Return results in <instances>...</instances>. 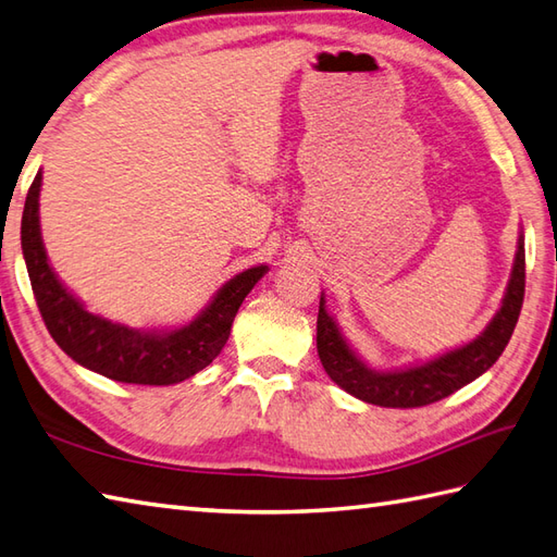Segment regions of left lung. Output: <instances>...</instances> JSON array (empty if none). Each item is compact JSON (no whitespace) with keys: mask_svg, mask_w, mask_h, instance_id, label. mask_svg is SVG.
<instances>
[{"mask_svg":"<svg viewBox=\"0 0 557 557\" xmlns=\"http://www.w3.org/2000/svg\"><path fill=\"white\" fill-rule=\"evenodd\" d=\"M524 301V239L517 242L515 265L506 299L480 337L422 366L377 372L360 360L346 344L337 322L325 310L320 296L318 356L320 363L344 392L382 408H420L458 392L460 386L484 374L508 346Z\"/></svg>","mask_w":557,"mask_h":557,"instance_id":"obj_1","label":"left lung"}]
</instances>
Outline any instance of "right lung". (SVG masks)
<instances>
[{"instance_id": "obj_1", "label": "right lung", "mask_w": 557, "mask_h": 557, "mask_svg": "<svg viewBox=\"0 0 557 557\" xmlns=\"http://www.w3.org/2000/svg\"><path fill=\"white\" fill-rule=\"evenodd\" d=\"M40 187L42 171H37L25 197L21 247L37 308L61 351L83 368L125 384H177L211 366L223 351L242 301L268 273V265L249 268L225 282L213 301L185 327L171 332L131 330L87 313L47 263L40 235Z\"/></svg>"}]
</instances>
